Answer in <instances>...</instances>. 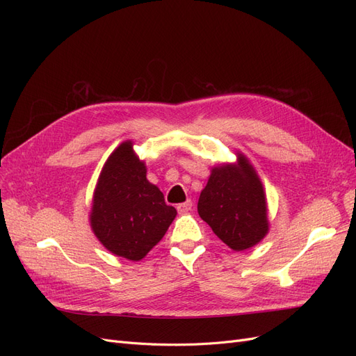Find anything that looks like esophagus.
I'll use <instances>...</instances> for the list:
<instances>
[{"label":"esophagus","instance_id":"34e87169","mask_svg":"<svg viewBox=\"0 0 356 356\" xmlns=\"http://www.w3.org/2000/svg\"><path fill=\"white\" fill-rule=\"evenodd\" d=\"M191 208H193V202L187 200L184 203H179L177 207V211H178V213L182 215V213H188L191 211Z\"/></svg>","mask_w":356,"mask_h":356}]
</instances>
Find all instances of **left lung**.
<instances>
[{
  "mask_svg": "<svg viewBox=\"0 0 356 356\" xmlns=\"http://www.w3.org/2000/svg\"><path fill=\"white\" fill-rule=\"evenodd\" d=\"M197 212L233 251L260 242L268 232L267 202L250 160L238 153L236 163L212 168L208 184L200 193Z\"/></svg>",
  "mask_w": 356,
  "mask_h": 356,
  "instance_id": "1",
  "label": "left lung"
}]
</instances>
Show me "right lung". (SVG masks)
Returning <instances> with one entry per match:
<instances>
[{"mask_svg":"<svg viewBox=\"0 0 356 356\" xmlns=\"http://www.w3.org/2000/svg\"><path fill=\"white\" fill-rule=\"evenodd\" d=\"M177 217L163 193L147 179V168L132 141L106 159L93 193L90 225L114 255L139 261L161 241Z\"/></svg>","mask_w":356,"mask_h":356,"instance_id":"right-lung-1","label":"right lung"}]
</instances>
